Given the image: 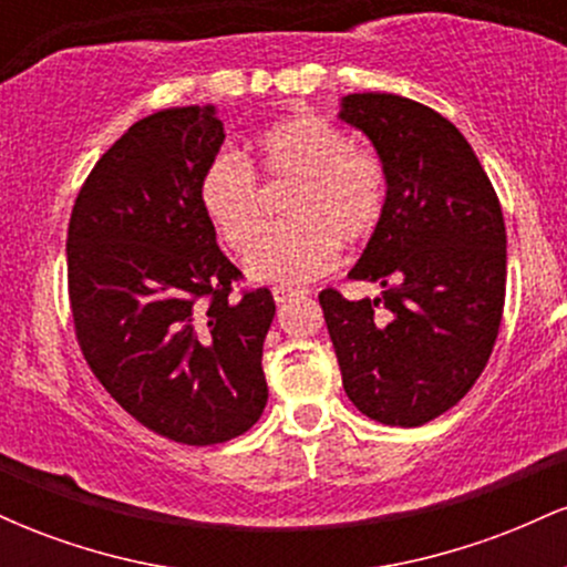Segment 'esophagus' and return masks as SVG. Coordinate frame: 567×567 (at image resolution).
<instances>
[{"label":"esophagus","instance_id":"esophagus-1","mask_svg":"<svg viewBox=\"0 0 567 567\" xmlns=\"http://www.w3.org/2000/svg\"><path fill=\"white\" fill-rule=\"evenodd\" d=\"M306 292H309V290H303V288H288V285H277V288L271 290V296H275L277 303H288L290 298L306 296Z\"/></svg>","mask_w":567,"mask_h":567}]
</instances>
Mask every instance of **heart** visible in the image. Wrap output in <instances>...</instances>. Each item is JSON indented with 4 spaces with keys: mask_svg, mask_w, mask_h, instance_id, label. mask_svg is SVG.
I'll return each mask as SVG.
<instances>
[{
    "mask_svg": "<svg viewBox=\"0 0 567 567\" xmlns=\"http://www.w3.org/2000/svg\"><path fill=\"white\" fill-rule=\"evenodd\" d=\"M266 184H292L285 218L292 224L266 231L247 252V275L258 282L298 285L330 271L341 245L368 243L386 210L389 181L383 162L320 114H292L264 127L247 143V162L220 148L202 167L197 197L205 218L234 252L261 229Z\"/></svg>",
    "mask_w": 567,
    "mask_h": 567,
    "instance_id": "1",
    "label": "heart"
}]
</instances>
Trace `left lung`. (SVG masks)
<instances>
[{
    "instance_id": "8db88e82",
    "label": "left lung",
    "mask_w": 567,
    "mask_h": 567,
    "mask_svg": "<svg viewBox=\"0 0 567 567\" xmlns=\"http://www.w3.org/2000/svg\"><path fill=\"white\" fill-rule=\"evenodd\" d=\"M341 120L373 141L389 181L381 226L349 279L383 296L320 306L343 389L386 426H421L451 410L496 347L506 296L501 202L472 146L434 109L392 93H354Z\"/></svg>"
}]
</instances>
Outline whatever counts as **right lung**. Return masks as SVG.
<instances>
[{"label": "right lung", "mask_w": 567, "mask_h": 567, "mask_svg": "<svg viewBox=\"0 0 567 567\" xmlns=\"http://www.w3.org/2000/svg\"><path fill=\"white\" fill-rule=\"evenodd\" d=\"M224 138L213 106L143 116L84 178L66 237L84 362L138 424L197 447L245 434L269 400L261 357L275 298L234 292L243 271L197 197Z\"/></svg>", "instance_id": "obj_1"}]
</instances>
